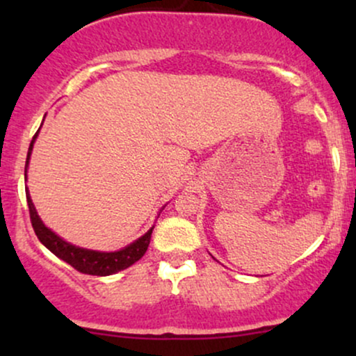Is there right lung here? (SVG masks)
<instances>
[{
    "label": "right lung",
    "instance_id": "add662e5",
    "mask_svg": "<svg viewBox=\"0 0 356 356\" xmlns=\"http://www.w3.org/2000/svg\"><path fill=\"white\" fill-rule=\"evenodd\" d=\"M36 134L33 140H31L30 149H28L26 165H28V161H30L31 150H33V142L36 138ZM26 201H28V209H30L31 226H33L35 234L38 236V239L42 241V244H44V246L50 249L53 254L58 256L60 259H63L65 263H68L72 268H75L76 271L83 273V275L108 276V275H113V273L122 271V269H127L145 254L147 248H149L150 244V236H152L154 227L150 231H147L142 238H138L136 243H132L130 246H127L125 249H120V251H115V252H100V251H92V249L76 248L73 246V244L67 243V241L61 239L60 236H56L55 232L50 231L47 226H44L42 219H40L38 214H36V209L33 202H31V197L30 194H28V191H26Z\"/></svg>",
    "mask_w": 356,
    "mask_h": 356
}]
</instances>
